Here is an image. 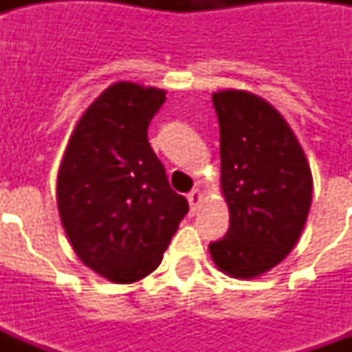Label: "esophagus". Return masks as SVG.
Here are the masks:
<instances>
[{"label": "esophagus", "instance_id": "obj_1", "mask_svg": "<svg viewBox=\"0 0 352 352\" xmlns=\"http://www.w3.org/2000/svg\"><path fill=\"white\" fill-rule=\"evenodd\" d=\"M188 204H190V211L196 213L198 211L199 204H201V192L198 188H194L192 192H188Z\"/></svg>", "mask_w": 352, "mask_h": 352}]
</instances>
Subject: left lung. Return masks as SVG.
<instances>
[{
    "instance_id": "8db88e82",
    "label": "left lung",
    "mask_w": 352,
    "mask_h": 352,
    "mask_svg": "<svg viewBox=\"0 0 352 352\" xmlns=\"http://www.w3.org/2000/svg\"><path fill=\"white\" fill-rule=\"evenodd\" d=\"M213 105L230 228L209 243V252L222 273L254 279L283 262L300 239L313 177L294 131L260 96L221 90L213 94Z\"/></svg>"
}]
</instances>
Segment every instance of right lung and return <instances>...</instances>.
I'll list each match as a JSON object with an SVG mask.
<instances>
[{"label": "right lung", "instance_id": "add662e5", "mask_svg": "<svg viewBox=\"0 0 352 352\" xmlns=\"http://www.w3.org/2000/svg\"><path fill=\"white\" fill-rule=\"evenodd\" d=\"M166 90L115 82L75 126L58 171V211L73 251L113 283H135L162 262L188 213L146 139Z\"/></svg>", "mask_w": 352, "mask_h": 352}]
</instances>
